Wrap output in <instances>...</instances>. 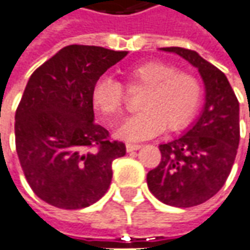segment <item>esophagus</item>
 <instances>
[{"mask_svg": "<svg viewBox=\"0 0 250 250\" xmlns=\"http://www.w3.org/2000/svg\"><path fill=\"white\" fill-rule=\"evenodd\" d=\"M141 149V145L138 144H125V150L127 152H134V150H138Z\"/></svg>", "mask_w": 250, "mask_h": 250, "instance_id": "1", "label": "esophagus"}]
</instances>
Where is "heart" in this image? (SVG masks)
<instances>
[{
    "mask_svg": "<svg viewBox=\"0 0 250 250\" xmlns=\"http://www.w3.org/2000/svg\"><path fill=\"white\" fill-rule=\"evenodd\" d=\"M127 87L145 89L139 100L141 112L127 119L116 137L130 142L144 141L164 130L178 131L189 125L201 103L203 87L196 76L178 71L163 61H146L125 72ZM91 101L106 123L116 122L125 108L122 84L111 78L98 79Z\"/></svg>",
    "mask_w": 250,
    "mask_h": 250,
    "instance_id": "obj_1",
    "label": "heart"
}]
</instances>
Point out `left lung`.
I'll return each instance as SVG.
<instances>
[{
    "instance_id": "8db88e82",
    "label": "left lung",
    "mask_w": 250,
    "mask_h": 250,
    "mask_svg": "<svg viewBox=\"0 0 250 250\" xmlns=\"http://www.w3.org/2000/svg\"><path fill=\"white\" fill-rule=\"evenodd\" d=\"M196 68L205 84V105L182 137L159 146L160 164L147 172V188L161 203L189 208L223 188L239 144V103L226 75L194 50L161 47Z\"/></svg>"
}]
</instances>
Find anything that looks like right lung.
Returning a JSON list of instances; mask_svg holds the SVG:
<instances>
[{
	"instance_id": "1",
	"label": "right lung",
	"mask_w": 250,
	"mask_h": 250,
	"mask_svg": "<svg viewBox=\"0 0 250 250\" xmlns=\"http://www.w3.org/2000/svg\"><path fill=\"white\" fill-rule=\"evenodd\" d=\"M127 56L101 46L69 45L34 71L15 115L20 166L32 191L61 209L98 201L112 181V161L125 145L94 123L91 90Z\"/></svg>"
}]
</instances>
